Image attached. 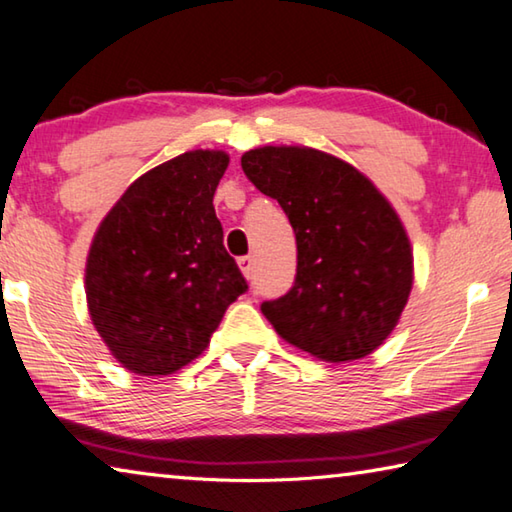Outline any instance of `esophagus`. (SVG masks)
<instances>
[{"label":"esophagus","mask_w":512,"mask_h":512,"mask_svg":"<svg viewBox=\"0 0 512 512\" xmlns=\"http://www.w3.org/2000/svg\"><path fill=\"white\" fill-rule=\"evenodd\" d=\"M238 265H240V270H242V274L247 276H251V270H254V261H251V256H240L238 258Z\"/></svg>","instance_id":"esophagus-1"}]
</instances>
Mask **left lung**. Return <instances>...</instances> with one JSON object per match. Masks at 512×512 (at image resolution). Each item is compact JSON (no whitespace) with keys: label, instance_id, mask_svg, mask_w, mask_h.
I'll list each match as a JSON object with an SVG mask.
<instances>
[{"label":"left lung","instance_id":"obj_1","mask_svg":"<svg viewBox=\"0 0 512 512\" xmlns=\"http://www.w3.org/2000/svg\"><path fill=\"white\" fill-rule=\"evenodd\" d=\"M242 170L279 201L297 240V276L261 311L290 345L349 363L383 345L413 288V251L395 208L374 183L311 147H261Z\"/></svg>","mask_w":512,"mask_h":512}]
</instances>
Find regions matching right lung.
I'll return each instance as SVG.
<instances>
[{
	"label": "right lung",
	"mask_w": 512,
	"mask_h": 512,
	"mask_svg": "<svg viewBox=\"0 0 512 512\" xmlns=\"http://www.w3.org/2000/svg\"><path fill=\"white\" fill-rule=\"evenodd\" d=\"M229 156L195 149L142 174L99 224L88 311L127 370L172 374L195 360L247 281L224 249L213 195Z\"/></svg>",
	"instance_id": "right-lung-1"
}]
</instances>
